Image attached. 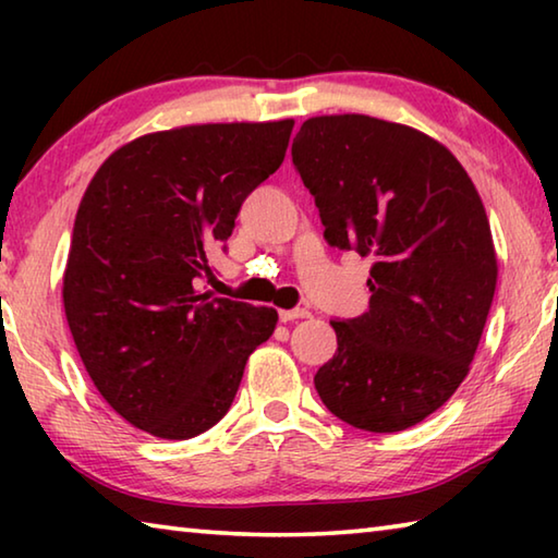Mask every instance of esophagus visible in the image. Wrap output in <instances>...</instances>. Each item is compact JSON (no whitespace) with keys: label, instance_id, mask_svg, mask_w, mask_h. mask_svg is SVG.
Returning <instances> with one entry per match:
<instances>
[{"label":"esophagus","instance_id":"34e87169","mask_svg":"<svg viewBox=\"0 0 558 558\" xmlns=\"http://www.w3.org/2000/svg\"><path fill=\"white\" fill-rule=\"evenodd\" d=\"M280 323H292V319H305L310 317V310L305 307H295V310H280Z\"/></svg>","mask_w":558,"mask_h":558}]
</instances>
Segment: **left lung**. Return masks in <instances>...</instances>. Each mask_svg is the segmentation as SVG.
I'll list each match as a JSON object with an SVG mask.
<instances>
[{"mask_svg":"<svg viewBox=\"0 0 558 558\" xmlns=\"http://www.w3.org/2000/svg\"><path fill=\"white\" fill-rule=\"evenodd\" d=\"M292 165L325 241L374 258L369 310L332 319L319 399L354 428H411L456 393L483 337L497 286L485 206L440 143L369 116L305 120Z\"/></svg>","mask_w":558,"mask_h":558,"instance_id":"obj_1","label":"left lung"}]
</instances>
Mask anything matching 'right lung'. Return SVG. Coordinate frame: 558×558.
I'll return each instance as SVG.
<instances>
[{"label":"right lung","instance_id":"1","mask_svg":"<svg viewBox=\"0 0 558 558\" xmlns=\"http://www.w3.org/2000/svg\"><path fill=\"white\" fill-rule=\"evenodd\" d=\"M295 122L155 132L112 153L83 194L63 276L75 349L102 399L157 438L219 423L270 307L199 290L206 256L286 159Z\"/></svg>","mask_w":558,"mask_h":558}]
</instances>
